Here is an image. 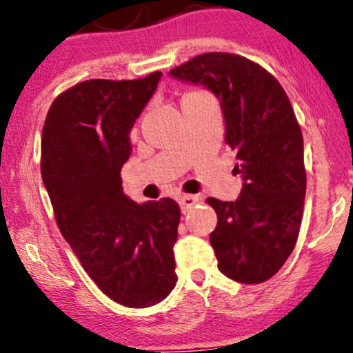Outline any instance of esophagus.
<instances>
[{"mask_svg": "<svg viewBox=\"0 0 353 353\" xmlns=\"http://www.w3.org/2000/svg\"><path fill=\"white\" fill-rule=\"evenodd\" d=\"M195 203H199V196H195V195H181L179 196V205H181L182 213H187L189 208H192Z\"/></svg>", "mask_w": 353, "mask_h": 353, "instance_id": "obj_1", "label": "esophagus"}]
</instances>
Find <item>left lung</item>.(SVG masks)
Masks as SVG:
<instances>
[{"mask_svg": "<svg viewBox=\"0 0 353 353\" xmlns=\"http://www.w3.org/2000/svg\"><path fill=\"white\" fill-rule=\"evenodd\" d=\"M169 75L218 98L236 152L241 195L206 199L218 214L210 243L219 271L242 284L268 281L292 253L303 214V137L292 105L266 69L237 54H200Z\"/></svg>", "mask_w": 353, "mask_h": 353, "instance_id": "8db88e82", "label": "left lung"}]
</instances>
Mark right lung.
Instances as JSON below:
<instances>
[{"label":"right lung","instance_id":"add662e5","mask_svg":"<svg viewBox=\"0 0 353 353\" xmlns=\"http://www.w3.org/2000/svg\"><path fill=\"white\" fill-rule=\"evenodd\" d=\"M161 75L77 83L53 101L41 132V179L61 234L103 294L130 308L161 302L177 281L179 205L135 203L121 179L130 130Z\"/></svg>","mask_w":353,"mask_h":353}]
</instances>
